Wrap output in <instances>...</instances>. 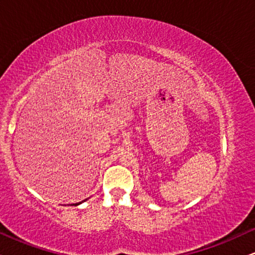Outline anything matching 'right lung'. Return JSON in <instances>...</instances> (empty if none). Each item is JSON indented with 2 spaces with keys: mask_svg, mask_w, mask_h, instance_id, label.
Listing matches in <instances>:
<instances>
[{
  "mask_svg": "<svg viewBox=\"0 0 255 255\" xmlns=\"http://www.w3.org/2000/svg\"><path fill=\"white\" fill-rule=\"evenodd\" d=\"M87 200H88V198H86V200H85V201H87ZM85 201H82V202H85ZM82 202H79V203H74V204H72V205H79V204H81V203H82Z\"/></svg>",
  "mask_w": 255,
  "mask_h": 255,
  "instance_id": "right-lung-1",
  "label": "right lung"
}]
</instances>
